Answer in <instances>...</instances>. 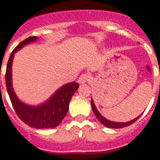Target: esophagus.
<instances>
[{
    "instance_id": "1",
    "label": "esophagus",
    "mask_w": 160,
    "mask_h": 160,
    "mask_svg": "<svg viewBox=\"0 0 160 160\" xmlns=\"http://www.w3.org/2000/svg\"><path fill=\"white\" fill-rule=\"evenodd\" d=\"M90 80V76L87 74V73H84V74H82L78 78V82L79 83H85Z\"/></svg>"
}]
</instances>
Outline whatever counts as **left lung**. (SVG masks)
Wrapping results in <instances>:
<instances>
[{"instance_id": "1", "label": "left lung", "mask_w": 160, "mask_h": 160, "mask_svg": "<svg viewBox=\"0 0 160 160\" xmlns=\"http://www.w3.org/2000/svg\"><path fill=\"white\" fill-rule=\"evenodd\" d=\"M91 107L92 109H93V112H94V113L95 114V116L97 118L99 121L101 122L103 125H105L106 127H108V128H112V129H120V128H123V127H127L130 125V124H132L133 123H135L136 120L138 119L141 116L139 117H137L135 119L131 120V121H129V122H127V123H118V122H112V121H109V120L106 119L102 115H101V113L99 112L96 109V107L94 106V103L93 100H91Z\"/></svg>"}]
</instances>
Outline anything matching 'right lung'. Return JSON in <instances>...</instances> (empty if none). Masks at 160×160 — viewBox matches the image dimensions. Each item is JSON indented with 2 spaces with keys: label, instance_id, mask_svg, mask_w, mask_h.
Listing matches in <instances>:
<instances>
[{
  "label": "right lung",
  "instance_id": "add662e5",
  "mask_svg": "<svg viewBox=\"0 0 160 160\" xmlns=\"http://www.w3.org/2000/svg\"><path fill=\"white\" fill-rule=\"evenodd\" d=\"M37 39V37H28L21 42L11 53L6 71V86L15 112L24 123L36 129L55 128L66 117L71 98L79 87L78 82H72L64 85L49 98V100L37 107L28 106L19 101L12 85V63L14 53L24 45L35 42Z\"/></svg>",
  "mask_w": 160,
  "mask_h": 160
}]
</instances>
